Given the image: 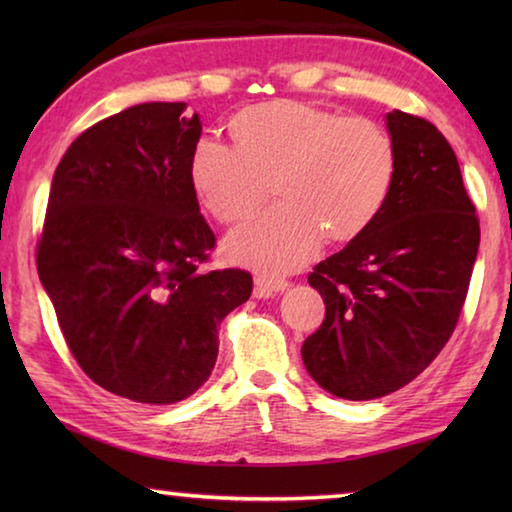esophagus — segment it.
<instances>
[{"label":"esophagus","instance_id":"1","mask_svg":"<svg viewBox=\"0 0 512 512\" xmlns=\"http://www.w3.org/2000/svg\"><path fill=\"white\" fill-rule=\"evenodd\" d=\"M289 287L287 280H280V277H266V275H257L255 277V298H268L275 296V293H282Z\"/></svg>","mask_w":512,"mask_h":512}]
</instances>
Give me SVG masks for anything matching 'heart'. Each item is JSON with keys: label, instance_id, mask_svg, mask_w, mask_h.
Listing matches in <instances>:
<instances>
[{"label": "heart", "instance_id": "obj_1", "mask_svg": "<svg viewBox=\"0 0 512 512\" xmlns=\"http://www.w3.org/2000/svg\"><path fill=\"white\" fill-rule=\"evenodd\" d=\"M235 146L201 137L189 160L198 201L216 221L248 219L225 239L232 262L268 275L305 266L327 239L343 246L377 223L397 178L393 135L375 119L343 117L316 103L275 99L230 121Z\"/></svg>", "mask_w": 512, "mask_h": 512}]
</instances>
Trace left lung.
Listing matches in <instances>:
<instances>
[{
	"mask_svg": "<svg viewBox=\"0 0 512 512\" xmlns=\"http://www.w3.org/2000/svg\"><path fill=\"white\" fill-rule=\"evenodd\" d=\"M386 121L397 178L384 212L309 273L325 320L302 343V361L343 400L400 391L438 357L463 311L481 239L445 135L402 110Z\"/></svg>",
	"mask_w": 512,
	"mask_h": 512,
	"instance_id": "left-lung-1",
	"label": "left lung"
}]
</instances>
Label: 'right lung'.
Returning a JSON list of instances; mask_svg holds the SVG:
<instances>
[{"instance_id":"obj_1","label":"right lung","mask_w":512,"mask_h":512,"mask_svg":"<svg viewBox=\"0 0 512 512\" xmlns=\"http://www.w3.org/2000/svg\"><path fill=\"white\" fill-rule=\"evenodd\" d=\"M185 103H140L69 144L36 248L60 332L94 384L173 404L212 375L219 327L250 298L241 268L201 273L216 237L189 160L201 137Z\"/></svg>"}]
</instances>
